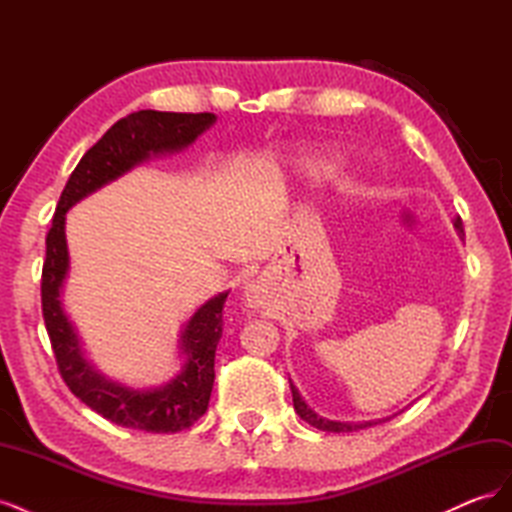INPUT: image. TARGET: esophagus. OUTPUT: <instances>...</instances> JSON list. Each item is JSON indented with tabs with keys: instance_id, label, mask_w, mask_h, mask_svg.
Segmentation results:
<instances>
[{
	"instance_id": "34e87169",
	"label": "esophagus",
	"mask_w": 512,
	"mask_h": 512,
	"mask_svg": "<svg viewBox=\"0 0 512 512\" xmlns=\"http://www.w3.org/2000/svg\"><path fill=\"white\" fill-rule=\"evenodd\" d=\"M245 297H247L245 301H247V305H250V307H262V305H265V290H262L256 284L247 286Z\"/></svg>"
}]
</instances>
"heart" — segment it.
<instances>
[{"instance_id":"obj_1","label":"heart","mask_w":512,"mask_h":512,"mask_svg":"<svg viewBox=\"0 0 512 512\" xmlns=\"http://www.w3.org/2000/svg\"><path fill=\"white\" fill-rule=\"evenodd\" d=\"M307 170L314 177H327L339 170V160L335 156H316L307 162Z\"/></svg>"}]
</instances>
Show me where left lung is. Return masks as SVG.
<instances>
[{
	"label": "left lung",
	"mask_w": 512,
	"mask_h": 512,
	"mask_svg": "<svg viewBox=\"0 0 512 512\" xmlns=\"http://www.w3.org/2000/svg\"><path fill=\"white\" fill-rule=\"evenodd\" d=\"M455 228L459 230V235L463 237V228H461V218H455ZM292 389V404H294V410H297V414L303 418L305 423H309L312 427L320 429V431H333V433H342V431H359V429H365L369 427L371 423H335V421H327V418L318 416L316 412L309 410L305 406V401L301 399L299 391L294 389V386L290 384Z\"/></svg>",
	"instance_id": "8db88e82"
}]
</instances>
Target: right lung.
I'll list each match as a JSON object with an SVG mask.
<instances>
[{"label":"right lung","instance_id":"1","mask_svg":"<svg viewBox=\"0 0 512 512\" xmlns=\"http://www.w3.org/2000/svg\"><path fill=\"white\" fill-rule=\"evenodd\" d=\"M215 121L213 113L138 111L119 119L76 164L46 232V258L42 265V316L51 339L57 369L68 389L106 421L151 433H175L192 427L207 412L215 380V348L224 327L228 292L207 301L185 324L181 348L185 365L181 374L156 391H132L102 378L83 359L79 339L72 331L59 292L68 273L66 211L104 183L117 179L151 153L179 151L196 141Z\"/></svg>","mask_w":512,"mask_h":512}]
</instances>
